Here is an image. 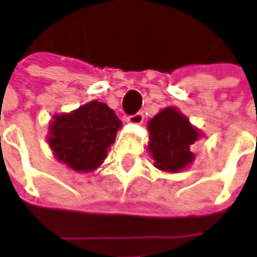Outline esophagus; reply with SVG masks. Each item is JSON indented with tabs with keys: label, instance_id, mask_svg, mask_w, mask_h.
<instances>
[{
	"label": "esophagus",
	"instance_id": "obj_1",
	"mask_svg": "<svg viewBox=\"0 0 257 257\" xmlns=\"http://www.w3.org/2000/svg\"><path fill=\"white\" fill-rule=\"evenodd\" d=\"M145 119V116H144V113L142 112H137L135 115H131L128 116V123H132V125H141L142 122Z\"/></svg>",
	"mask_w": 257,
	"mask_h": 257
}]
</instances>
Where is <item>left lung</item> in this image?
I'll list each match as a JSON object with an SVG mask.
<instances>
[{"label":"left lung","instance_id":"8db88e82","mask_svg":"<svg viewBox=\"0 0 257 257\" xmlns=\"http://www.w3.org/2000/svg\"><path fill=\"white\" fill-rule=\"evenodd\" d=\"M148 151L155 161V168L171 173L186 169L195 161L192 145L203 137L199 129L173 106L156 113L148 122Z\"/></svg>","mask_w":257,"mask_h":257}]
</instances>
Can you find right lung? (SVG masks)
Instances as JSON below:
<instances>
[{"mask_svg": "<svg viewBox=\"0 0 257 257\" xmlns=\"http://www.w3.org/2000/svg\"><path fill=\"white\" fill-rule=\"evenodd\" d=\"M120 126L113 109L91 101L75 111L54 115L47 141L57 161L75 172L88 173L101 166Z\"/></svg>", "mask_w": 257, "mask_h": 257, "instance_id": "add662e5", "label": "right lung"}]
</instances>
